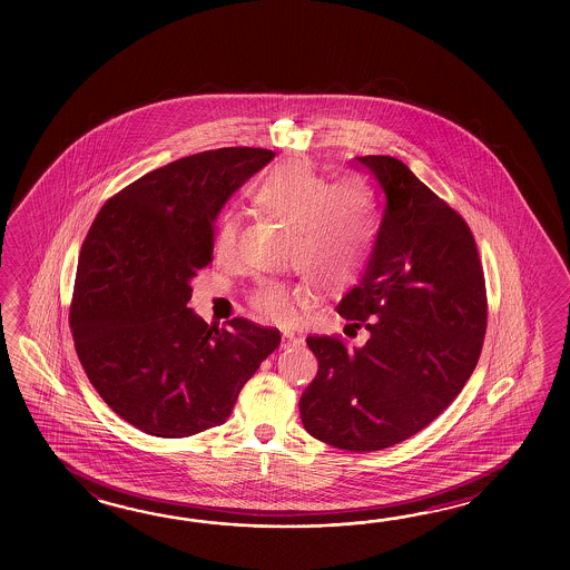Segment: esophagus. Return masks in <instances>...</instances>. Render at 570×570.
I'll list each match as a JSON object with an SVG mask.
<instances>
[{"label": "esophagus", "mask_w": 570, "mask_h": 570, "mask_svg": "<svg viewBox=\"0 0 570 570\" xmlns=\"http://www.w3.org/2000/svg\"><path fill=\"white\" fill-rule=\"evenodd\" d=\"M302 340L297 338L295 334H289V332H283L281 334V348H293V346H297Z\"/></svg>", "instance_id": "obj_1"}]
</instances>
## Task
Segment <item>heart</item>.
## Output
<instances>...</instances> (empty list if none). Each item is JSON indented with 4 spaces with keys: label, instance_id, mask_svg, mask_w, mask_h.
Returning a JSON list of instances; mask_svg holds the SVG:
<instances>
[{
    "label": "heart",
    "instance_id": "heart-1",
    "mask_svg": "<svg viewBox=\"0 0 570 570\" xmlns=\"http://www.w3.org/2000/svg\"><path fill=\"white\" fill-rule=\"evenodd\" d=\"M255 202L297 232V267L327 287L354 279L371 236V206L363 187L356 183L327 185L309 165L289 163L258 185ZM238 228L236 212H226L219 218L214 236L219 258L234 253ZM314 299V285L285 287L268 281L253 295V307L265 320L289 324L297 317V307H309Z\"/></svg>",
    "mask_w": 570,
    "mask_h": 570
}]
</instances>
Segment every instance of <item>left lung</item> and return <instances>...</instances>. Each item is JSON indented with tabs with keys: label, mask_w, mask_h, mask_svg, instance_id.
<instances>
[{
	"label": "left lung",
	"mask_w": 570,
	"mask_h": 570,
	"mask_svg": "<svg viewBox=\"0 0 570 570\" xmlns=\"http://www.w3.org/2000/svg\"><path fill=\"white\" fill-rule=\"evenodd\" d=\"M375 179L381 222L358 285L338 303L368 330L348 351L309 336L317 375L299 400L303 428L336 449L373 452L434 422L473 375L487 295L466 222L393 157H356Z\"/></svg>",
	"instance_id": "obj_1"
}]
</instances>
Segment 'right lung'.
I'll return each instance as SVG.
<instances>
[{"label": "right lung", "instance_id": "obj_1", "mask_svg": "<svg viewBox=\"0 0 570 570\" xmlns=\"http://www.w3.org/2000/svg\"><path fill=\"white\" fill-rule=\"evenodd\" d=\"M273 157L230 146L173 160L114 195L91 224L75 277V351L101 400L145 434L224 424L279 346V330L244 317L209 326L187 307L214 258L222 207Z\"/></svg>", "mask_w": 570, "mask_h": 570}]
</instances>
